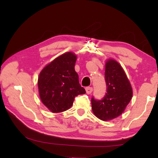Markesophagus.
<instances>
[{
  "label": "esophagus",
  "instance_id": "34e87169",
  "mask_svg": "<svg viewBox=\"0 0 158 158\" xmlns=\"http://www.w3.org/2000/svg\"><path fill=\"white\" fill-rule=\"evenodd\" d=\"M85 91H86L87 94H90V93L93 92V88L92 87L85 88Z\"/></svg>",
  "mask_w": 158,
  "mask_h": 158
}]
</instances>
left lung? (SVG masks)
<instances>
[{
  "mask_svg": "<svg viewBox=\"0 0 158 158\" xmlns=\"http://www.w3.org/2000/svg\"><path fill=\"white\" fill-rule=\"evenodd\" d=\"M106 95L102 100H91L92 111L103 121H109L123 113L132 98V88L122 66L112 58L105 64Z\"/></svg>",
  "mask_w": 158,
  "mask_h": 158,
  "instance_id": "1",
  "label": "left lung"
}]
</instances>
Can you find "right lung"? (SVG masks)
<instances>
[{
	"label": "right lung",
	"instance_id": "1",
	"mask_svg": "<svg viewBox=\"0 0 158 158\" xmlns=\"http://www.w3.org/2000/svg\"><path fill=\"white\" fill-rule=\"evenodd\" d=\"M77 58L73 52L63 53L40 73L37 80L40 98L52 113L68 110L73 106L76 96L85 93L74 69Z\"/></svg>",
	"mask_w": 158,
	"mask_h": 158
}]
</instances>
